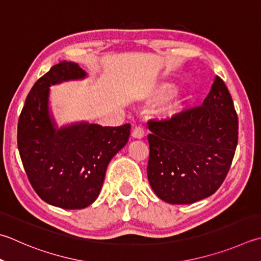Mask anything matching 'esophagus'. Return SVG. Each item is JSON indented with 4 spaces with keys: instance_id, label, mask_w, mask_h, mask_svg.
<instances>
[{
    "instance_id": "obj_1",
    "label": "esophagus",
    "mask_w": 261,
    "mask_h": 261,
    "mask_svg": "<svg viewBox=\"0 0 261 261\" xmlns=\"http://www.w3.org/2000/svg\"><path fill=\"white\" fill-rule=\"evenodd\" d=\"M144 136H145V131L140 126H136L134 131H132V137H134L135 139H141V138H144Z\"/></svg>"
}]
</instances>
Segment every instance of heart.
<instances>
[{
  "label": "heart",
  "mask_w": 261,
  "mask_h": 261,
  "mask_svg": "<svg viewBox=\"0 0 261 261\" xmlns=\"http://www.w3.org/2000/svg\"><path fill=\"white\" fill-rule=\"evenodd\" d=\"M175 86L171 83H160L150 88L145 90L142 94V99L146 100L147 103H156L173 93ZM183 110V99L181 96H174L171 99H168L164 106L160 111V114L164 119H171V117L177 115Z\"/></svg>",
  "instance_id": "1"
}]
</instances>
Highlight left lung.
<instances>
[{
    "label": "left lung",
    "mask_w": 261,
    "mask_h": 261,
    "mask_svg": "<svg viewBox=\"0 0 261 261\" xmlns=\"http://www.w3.org/2000/svg\"><path fill=\"white\" fill-rule=\"evenodd\" d=\"M148 181L172 205L201 200L221 187L238 145V115L224 81L215 76L201 106L150 122Z\"/></svg>",
    "instance_id": "8db88e82"
}]
</instances>
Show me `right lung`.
I'll use <instances>...</instances> for the list:
<instances>
[{
	"mask_svg": "<svg viewBox=\"0 0 261 261\" xmlns=\"http://www.w3.org/2000/svg\"><path fill=\"white\" fill-rule=\"evenodd\" d=\"M87 75L73 62L52 66L34 85L19 117L18 148L30 185L45 202L63 209H83L96 200L107 165L130 136V124L80 121L58 126L49 87Z\"/></svg>",
	"mask_w": 261,
	"mask_h": 261,
	"instance_id": "obj_1",
	"label": "right lung"
}]
</instances>
